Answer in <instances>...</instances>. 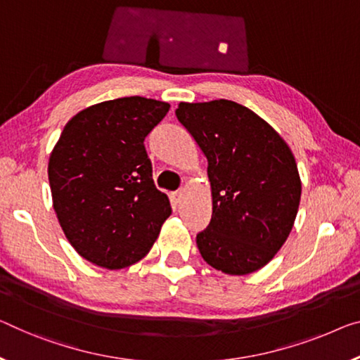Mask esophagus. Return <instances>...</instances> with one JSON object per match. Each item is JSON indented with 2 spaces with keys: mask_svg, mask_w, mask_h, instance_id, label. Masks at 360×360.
I'll list each match as a JSON object with an SVG mask.
<instances>
[{
  "mask_svg": "<svg viewBox=\"0 0 360 360\" xmlns=\"http://www.w3.org/2000/svg\"><path fill=\"white\" fill-rule=\"evenodd\" d=\"M181 198H184V190H176L172 193V199L175 202H180Z\"/></svg>",
  "mask_w": 360,
  "mask_h": 360,
  "instance_id": "obj_1",
  "label": "esophagus"
}]
</instances>
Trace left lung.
I'll list each match as a JSON object with an SVG mask.
<instances>
[{
    "mask_svg": "<svg viewBox=\"0 0 360 360\" xmlns=\"http://www.w3.org/2000/svg\"><path fill=\"white\" fill-rule=\"evenodd\" d=\"M175 115L207 158L212 219L196 235L199 252L224 274L256 272L283 246L300 207L291 149L264 119L229 99L180 103Z\"/></svg>",
    "mask_w": 360,
    "mask_h": 360,
    "instance_id": "1",
    "label": "left lung"
}]
</instances>
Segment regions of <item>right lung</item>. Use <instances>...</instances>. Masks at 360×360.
I'll return each instance as SVG.
<instances>
[{
    "label": "right lung",
    "instance_id": "add662e5",
    "mask_svg": "<svg viewBox=\"0 0 360 360\" xmlns=\"http://www.w3.org/2000/svg\"><path fill=\"white\" fill-rule=\"evenodd\" d=\"M170 104L141 96L86 108L64 127L48 164L64 235L86 261L124 269L146 256L172 214L154 185L145 138Z\"/></svg>",
    "mask_w": 360,
    "mask_h": 360
}]
</instances>
